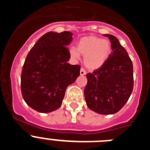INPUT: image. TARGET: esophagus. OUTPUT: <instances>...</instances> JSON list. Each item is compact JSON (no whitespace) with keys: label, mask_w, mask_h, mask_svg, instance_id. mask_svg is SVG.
<instances>
[{"label":"esophagus","mask_w":150,"mask_h":150,"mask_svg":"<svg viewBox=\"0 0 150 150\" xmlns=\"http://www.w3.org/2000/svg\"><path fill=\"white\" fill-rule=\"evenodd\" d=\"M86 74V72L85 71V69L81 67V69H80V75H81V76H84Z\"/></svg>","instance_id":"esophagus-1"}]
</instances>
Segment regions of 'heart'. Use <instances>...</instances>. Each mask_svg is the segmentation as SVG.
Wrapping results in <instances>:
<instances>
[{
  "label": "heart",
  "mask_w": 150,
  "mask_h": 150,
  "mask_svg": "<svg viewBox=\"0 0 150 150\" xmlns=\"http://www.w3.org/2000/svg\"><path fill=\"white\" fill-rule=\"evenodd\" d=\"M111 51V44L108 40L88 36L78 41L76 48L70 49V55L73 59L77 60L82 54L84 55L85 65L91 70H96L107 62Z\"/></svg>",
  "instance_id": "obj_1"
}]
</instances>
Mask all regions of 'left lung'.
Masks as SVG:
<instances>
[{
  "label": "left lung",
  "mask_w": 150,
  "mask_h": 150,
  "mask_svg": "<svg viewBox=\"0 0 150 150\" xmlns=\"http://www.w3.org/2000/svg\"><path fill=\"white\" fill-rule=\"evenodd\" d=\"M110 40L112 52L104 65L86 74L84 89L88 107L99 114H114L124 107L134 87L133 64L117 38L104 34Z\"/></svg>",
  "instance_id": "left-lung-1"
}]
</instances>
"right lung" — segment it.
I'll return each instance as SVG.
<instances>
[{
	"mask_svg": "<svg viewBox=\"0 0 150 150\" xmlns=\"http://www.w3.org/2000/svg\"><path fill=\"white\" fill-rule=\"evenodd\" d=\"M73 34L50 31L34 45L22 67L21 91L26 104L40 112L56 110L67 87L79 76L80 66L67 63Z\"/></svg>",
	"mask_w": 150,
	"mask_h": 150,
	"instance_id": "add662e5",
	"label": "right lung"
}]
</instances>
